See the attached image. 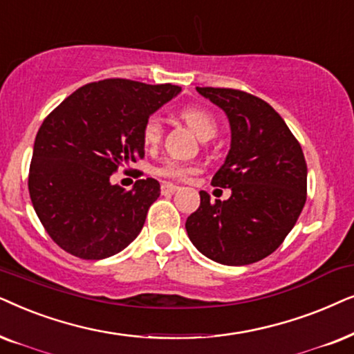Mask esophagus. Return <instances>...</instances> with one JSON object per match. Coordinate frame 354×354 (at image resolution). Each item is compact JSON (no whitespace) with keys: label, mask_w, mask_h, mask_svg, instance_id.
Masks as SVG:
<instances>
[{"label":"esophagus","mask_w":354,"mask_h":354,"mask_svg":"<svg viewBox=\"0 0 354 354\" xmlns=\"http://www.w3.org/2000/svg\"><path fill=\"white\" fill-rule=\"evenodd\" d=\"M180 189V186L171 185V183H163L162 185V194H169V192H176Z\"/></svg>","instance_id":"obj_1"}]
</instances>
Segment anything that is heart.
Returning <instances> with one entry per match:
<instances>
[{"mask_svg":"<svg viewBox=\"0 0 354 354\" xmlns=\"http://www.w3.org/2000/svg\"><path fill=\"white\" fill-rule=\"evenodd\" d=\"M180 118L186 122L189 128L194 131L197 138L201 139H210L216 134V121L214 115L210 111L204 110L201 106H185L180 110ZM163 136V124L162 120L157 115L149 116L147 120L144 121L142 129H140V139H142V144L147 149H155L160 144ZM197 171L196 167L187 163H181V162H174V160H168L165 162L162 167H158L155 169V173L160 174V176L165 178H173V180H185V178L191 176Z\"/></svg>","mask_w":354,"mask_h":354,"instance_id":"1","label":"heart"}]
</instances>
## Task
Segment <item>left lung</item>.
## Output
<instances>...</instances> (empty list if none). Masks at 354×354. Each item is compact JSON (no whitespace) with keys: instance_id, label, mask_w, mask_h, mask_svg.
Listing matches in <instances>:
<instances>
[{"instance_id":"obj_1","label":"left lung","mask_w":354,"mask_h":354,"mask_svg":"<svg viewBox=\"0 0 354 354\" xmlns=\"http://www.w3.org/2000/svg\"><path fill=\"white\" fill-rule=\"evenodd\" d=\"M226 113L232 145L212 185L230 187L228 201H210L186 220L192 244L223 266H248L283 243L306 204L303 149L279 113L262 98L234 88L196 87Z\"/></svg>"}]
</instances>
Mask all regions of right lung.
<instances>
[{
  "label": "right lung",
  "instance_id": "right-lung-1",
  "mask_svg": "<svg viewBox=\"0 0 354 354\" xmlns=\"http://www.w3.org/2000/svg\"><path fill=\"white\" fill-rule=\"evenodd\" d=\"M181 92L171 84L105 79L64 98L41 122L29 169L32 205L66 252L86 261L115 256L142 230L160 183L111 185L121 165L144 158V121Z\"/></svg>",
  "mask_w": 354,
  "mask_h": 354
}]
</instances>
